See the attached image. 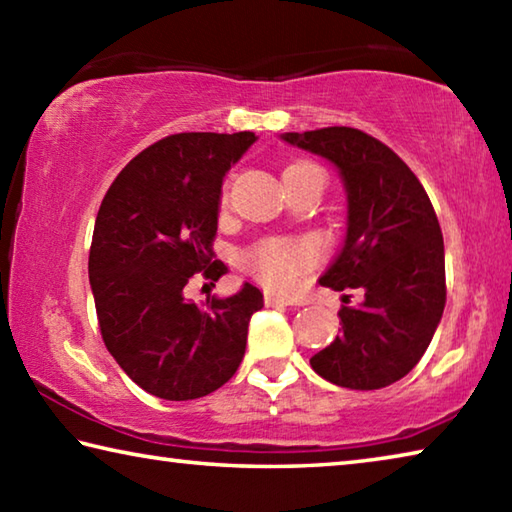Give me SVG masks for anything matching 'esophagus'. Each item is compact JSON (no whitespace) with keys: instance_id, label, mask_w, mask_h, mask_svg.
I'll return each instance as SVG.
<instances>
[{"instance_id":"1","label":"esophagus","mask_w":512,"mask_h":512,"mask_svg":"<svg viewBox=\"0 0 512 512\" xmlns=\"http://www.w3.org/2000/svg\"><path fill=\"white\" fill-rule=\"evenodd\" d=\"M264 302L268 307H289V305H293L291 298H284V296H280V293H273V291L264 293Z\"/></svg>"}]
</instances>
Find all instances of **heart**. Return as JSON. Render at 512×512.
<instances>
[{
  "label": "heart",
  "mask_w": 512,
  "mask_h": 512,
  "mask_svg": "<svg viewBox=\"0 0 512 512\" xmlns=\"http://www.w3.org/2000/svg\"><path fill=\"white\" fill-rule=\"evenodd\" d=\"M300 169H318L314 162L298 160L287 167V171ZM248 266L266 280L271 287L289 289L298 282V277L309 271L311 266L318 262V248L311 241H291V239H268L248 250L246 255Z\"/></svg>",
  "instance_id": "heart-1"
}]
</instances>
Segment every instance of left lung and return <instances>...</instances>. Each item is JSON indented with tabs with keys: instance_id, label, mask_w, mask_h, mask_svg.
<instances>
[{
	"instance_id": "8db88e82",
	"label": "left lung",
	"mask_w": 512,
	"mask_h": 512,
	"mask_svg": "<svg viewBox=\"0 0 512 512\" xmlns=\"http://www.w3.org/2000/svg\"><path fill=\"white\" fill-rule=\"evenodd\" d=\"M282 140L339 169L348 232L320 284L363 291L361 305L341 307L343 332L309 359L311 368L352 391L391 386L422 359L443 318L445 246L438 216L400 155L359 128L284 133Z\"/></svg>"
}]
</instances>
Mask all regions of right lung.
<instances>
[{"label":"right lung","instance_id":"1","mask_svg":"<svg viewBox=\"0 0 512 512\" xmlns=\"http://www.w3.org/2000/svg\"><path fill=\"white\" fill-rule=\"evenodd\" d=\"M255 133H178L121 169L103 196L90 246L99 329L121 370L146 393L183 402L210 395L235 375L250 316L264 307L246 282L230 298H185L194 273L228 271L212 241L228 169Z\"/></svg>","mask_w":512,"mask_h":512}]
</instances>
